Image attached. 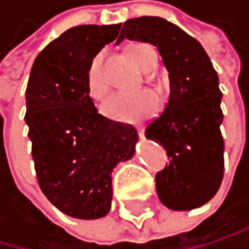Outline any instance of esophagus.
I'll return each mask as SVG.
<instances>
[{
	"label": "esophagus",
	"mask_w": 249,
	"mask_h": 249,
	"mask_svg": "<svg viewBox=\"0 0 249 249\" xmlns=\"http://www.w3.org/2000/svg\"><path fill=\"white\" fill-rule=\"evenodd\" d=\"M137 133H139L140 137H145V128H143V127H137Z\"/></svg>",
	"instance_id": "34e87169"
}]
</instances>
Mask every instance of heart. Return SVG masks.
<instances>
[{
	"mask_svg": "<svg viewBox=\"0 0 249 249\" xmlns=\"http://www.w3.org/2000/svg\"><path fill=\"white\" fill-rule=\"evenodd\" d=\"M130 58L142 71L157 65V55L148 44H136L130 49ZM103 53L92 58L87 73L88 94L94 101H101L109 92V85L103 76ZM160 109V98L152 91L116 92L103 104V113L116 122H139L154 116Z\"/></svg>",
	"mask_w": 249,
	"mask_h": 249,
	"instance_id": "heart-1",
	"label": "heart"
}]
</instances>
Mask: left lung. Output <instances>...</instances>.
Wrapping results in <instances>:
<instances>
[{
	"mask_svg": "<svg viewBox=\"0 0 249 249\" xmlns=\"http://www.w3.org/2000/svg\"><path fill=\"white\" fill-rule=\"evenodd\" d=\"M124 38L157 46L169 71L166 109L145 131L170 158L155 176L161 203L172 211L203 206L216 194L224 175L223 94L213 65L202 44L162 18L128 19L116 44Z\"/></svg>",
	"mask_w": 249,
	"mask_h": 249,
	"instance_id": "1",
	"label": "left lung"
}]
</instances>
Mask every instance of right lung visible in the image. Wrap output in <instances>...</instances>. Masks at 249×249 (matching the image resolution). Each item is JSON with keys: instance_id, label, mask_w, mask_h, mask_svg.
<instances>
[{"instance_id": "1", "label": "right lung", "mask_w": 249, "mask_h": 249, "mask_svg": "<svg viewBox=\"0 0 249 249\" xmlns=\"http://www.w3.org/2000/svg\"><path fill=\"white\" fill-rule=\"evenodd\" d=\"M119 30L121 23L67 30L38 53L25 92L38 185L55 208L79 219L107 215L112 172L133 158L139 140L134 127L101 116L87 88L92 58Z\"/></svg>"}]
</instances>
